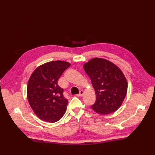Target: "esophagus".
<instances>
[{
  "label": "esophagus",
  "mask_w": 155,
  "mask_h": 155,
  "mask_svg": "<svg viewBox=\"0 0 155 155\" xmlns=\"http://www.w3.org/2000/svg\"><path fill=\"white\" fill-rule=\"evenodd\" d=\"M83 94H84V91H82V90H81L80 91V93L77 95L78 97H81L82 95H83Z\"/></svg>",
  "instance_id": "1"
}]
</instances>
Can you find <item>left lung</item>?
Listing matches in <instances>:
<instances>
[{"instance_id": "left-lung-1", "label": "left lung", "mask_w": 155, "mask_h": 155, "mask_svg": "<svg viewBox=\"0 0 155 155\" xmlns=\"http://www.w3.org/2000/svg\"><path fill=\"white\" fill-rule=\"evenodd\" d=\"M95 91L96 101L92 109L101 114L117 110L127 91L123 73L113 63L102 58H93L84 65Z\"/></svg>"}]
</instances>
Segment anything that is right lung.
<instances>
[{
  "instance_id": "obj_1",
  "label": "right lung",
  "mask_w": 155,
  "mask_h": 155,
  "mask_svg": "<svg viewBox=\"0 0 155 155\" xmlns=\"http://www.w3.org/2000/svg\"><path fill=\"white\" fill-rule=\"evenodd\" d=\"M70 66L66 61H53L41 65L32 73L28 84V99L40 119L55 123L64 116L68 100L58 80Z\"/></svg>"
}]
</instances>
